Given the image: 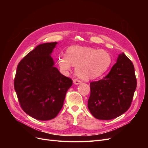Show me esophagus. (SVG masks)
Returning a JSON list of instances; mask_svg holds the SVG:
<instances>
[{"label": "esophagus", "mask_w": 148, "mask_h": 148, "mask_svg": "<svg viewBox=\"0 0 148 148\" xmlns=\"http://www.w3.org/2000/svg\"><path fill=\"white\" fill-rule=\"evenodd\" d=\"M73 83L75 84H77V85H78V84H81L82 82L80 81V80H79V79H73Z\"/></svg>", "instance_id": "obj_1"}]
</instances>
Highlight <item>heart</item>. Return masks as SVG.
I'll return each mask as SVG.
<instances>
[{"label":"heart","instance_id":"obj_1","mask_svg":"<svg viewBox=\"0 0 148 148\" xmlns=\"http://www.w3.org/2000/svg\"><path fill=\"white\" fill-rule=\"evenodd\" d=\"M112 59L104 51L92 47L73 46L68 48L66 55L59 57L60 70L66 73L76 66V73L83 79L99 77L108 70Z\"/></svg>","mask_w":148,"mask_h":148}]
</instances>
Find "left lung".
Wrapping results in <instances>:
<instances>
[{"label": "left lung", "mask_w": 148, "mask_h": 148, "mask_svg": "<svg viewBox=\"0 0 148 148\" xmlns=\"http://www.w3.org/2000/svg\"><path fill=\"white\" fill-rule=\"evenodd\" d=\"M136 84L133 63L123 52L121 53L106 77L90 83L89 111L99 120L119 117L130 107Z\"/></svg>", "instance_id": "1"}]
</instances>
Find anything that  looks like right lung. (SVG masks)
Returning a JSON list of instances; mask_svg holds the SVG:
<instances>
[{
    "label": "right lung",
    "mask_w": 148,
    "mask_h": 148,
    "mask_svg": "<svg viewBox=\"0 0 148 148\" xmlns=\"http://www.w3.org/2000/svg\"><path fill=\"white\" fill-rule=\"evenodd\" d=\"M57 44H39L17 66L14 88L20 106L26 114L38 120L56 117L72 86V80L54 66L51 55Z\"/></svg>",
    "instance_id": "obj_1"
}]
</instances>
